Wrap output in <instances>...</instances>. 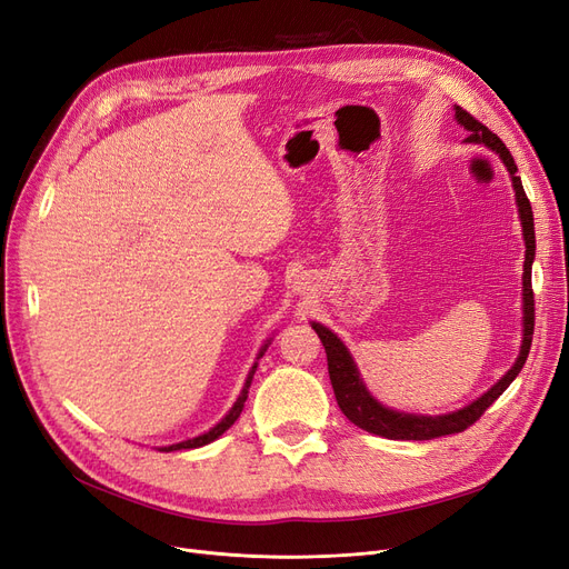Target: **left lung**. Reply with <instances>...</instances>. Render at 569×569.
Instances as JSON below:
<instances>
[{"instance_id":"obj_1","label":"left lung","mask_w":569,"mask_h":569,"mask_svg":"<svg viewBox=\"0 0 569 569\" xmlns=\"http://www.w3.org/2000/svg\"><path fill=\"white\" fill-rule=\"evenodd\" d=\"M455 119L459 126H465L469 138L467 142L473 144H486L488 150L499 154L501 163L507 166V171L511 176V184L516 192V206H518V218L522 227V241H525V264H522V340H520V351L516 363L509 368L507 375H501V380H497L486 393L478 396L476 401L469 406L459 408L455 412L446 415H415V412H401L382 406L377 398L368 391L363 377L359 372V366H356L351 351L347 345L335 335L330 328H326L319 321H311V328L317 330L326 347L328 356V372H330V382L335 398H338L340 410L347 415L349 422H353L359 429L391 438V440H431L438 436H448V433H459L467 427H471L476 419L486 412L497 398L509 389V385L516 380L518 372L522 370L525 361H528L530 345H532V332H535V296H532V262H535V218H532V206L525 197V189L518 176V166L511 157V152L503 144L488 126H482L478 119H473L467 110H461L459 104H455Z\"/></svg>"}]
</instances>
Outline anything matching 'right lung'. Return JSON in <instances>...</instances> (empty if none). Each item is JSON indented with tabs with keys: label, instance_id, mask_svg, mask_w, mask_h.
Returning <instances> with one entry per match:
<instances>
[{
	"label": "right lung",
	"instance_id": "add662e5",
	"mask_svg": "<svg viewBox=\"0 0 569 569\" xmlns=\"http://www.w3.org/2000/svg\"><path fill=\"white\" fill-rule=\"evenodd\" d=\"M271 345V338L269 340H264V345L260 347V351H258V356H256V363L250 366V372H248V377H246V382H243V389H241V393H239V398L234 401V406L229 408V412L220 419V422L216 425V427H210L206 433H201V436H194V438H187V440H180V443H173V446H163V448H159L161 452H173V450H192V448H203V446H208V443H213V440H218L231 425L237 422L239 419V415H241V410H243V403H246V398H248V387H250V382H252V375H256V370H258V361L262 359L264 356V351H267V347Z\"/></svg>",
	"mask_w": 569,
	"mask_h": 569
}]
</instances>
